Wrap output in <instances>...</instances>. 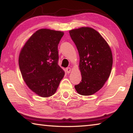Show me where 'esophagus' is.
<instances>
[{
	"mask_svg": "<svg viewBox=\"0 0 133 133\" xmlns=\"http://www.w3.org/2000/svg\"><path fill=\"white\" fill-rule=\"evenodd\" d=\"M66 71H67V73H70L71 71V69L70 67H67V68L66 69Z\"/></svg>",
	"mask_w": 133,
	"mask_h": 133,
	"instance_id": "1",
	"label": "esophagus"
}]
</instances>
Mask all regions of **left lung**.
Instances as JSON below:
<instances>
[{
	"mask_svg": "<svg viewBox=\"0 0 133 133\" xmlns=\"http://www.w3.org/2000/svg\"><path fill=\"white\" fill-rule=\"evenodd\" d=\"M69 33L80 57L82 82L75 89L80 95H92L102 88L111 73V48L102 36L90 27L72 29Z\"/></svg>",
	"mask_w": 133,
	"mask_h": 133,
	"instance_id": "obj_1",
	"label": "left lung"
}]
</instances>
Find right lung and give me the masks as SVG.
<instances>
[{
	"label": "right lung",
	"instance_id": "add662e5",
	"mask_svg": "<svg viewBox=\"0 0 133 133\" xmlns=\"http://www.w3.org/2000/svg\"><path fill=\"white\" fill-rule=\"evenodd\" d=\"M63 31L40 29L22 47L19 65L23 79L31 91L42 97L56 93L64 71L57 64L58 44Z\"/></svg>",
	"mask_w": 133,
	"mask_h": 133
}]
</instances>
